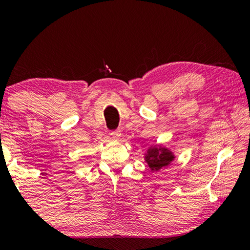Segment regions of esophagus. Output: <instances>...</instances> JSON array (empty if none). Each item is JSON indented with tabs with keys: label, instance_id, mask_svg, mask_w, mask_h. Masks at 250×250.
Segmentation results:
<instances>
[{
	"label": "esophagus",
	"instance_id": "1",
	"mask_svg": "<svg viewBox=\"0 0 250 250\" xmlns=\"http://www.w3.org/2000/svg\"><path fill=\"white\" fill-rule=\"evenodd\" d=\"M110 135L113 138V139H119V138L121 137V132L120 131H111Z\"/></svg>",
	"mask_w": 250,
	"mask_h": 250
}]
</instances>
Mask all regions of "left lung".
Segmentation results:
<instances>
[{
  "label": "left lung",
  "instance_id": "obj_1",
  "mask_svg": "<svg viewBox=\"0 0 250 250\" xmlns=\"http://www.w3.org/2000/svg\"><path fill=\"white\" fill-rule=\"evenodd\" d=\"M175 156L168 148L163 146H151L148 148L145 161L152 172L168 166L174 161Z\"/></svg>",
  "mask_w": 250,
  "mask_h": 250
}]
</instances>
